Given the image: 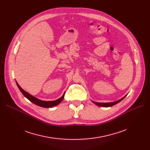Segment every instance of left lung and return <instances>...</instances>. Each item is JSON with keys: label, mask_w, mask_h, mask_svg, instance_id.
<instances>
[{"label": "left lung", "mask_w": 150, "mask_h": 150, "mask_svg": "<svg viewBox=\"0 0 150 150\" xmlns=\"http://www.w3.org/2000/svg\"><path fill=\"white\" fill-rule=\"evenodd\" d=\"M126 96H125L123 97L122 98H121V99H120V100H117V101H114V102H110V103H98V102H95V101H92V102H93V103L94 104H96V105H97V106H101V107H110V106H113V105H116V104L118 103H119V102L121 101Z\"/></svg>", "instance_id": "left-lung-1"}]
</instances>
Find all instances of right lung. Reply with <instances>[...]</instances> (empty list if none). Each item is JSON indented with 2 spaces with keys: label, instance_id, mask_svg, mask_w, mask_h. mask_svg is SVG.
I'll return each mask as SVG.
<instances>
[{
  "label": "right lung",
  "instance_id": "1",
  "mask_svg": "<svg viewBox=\"0 0 150 150\" xmlns=\"http://www.w3.org/2000/svg\"><path fill=\"white\" fill-rule=\"evenodd\" d=\"M16 84H17L18 88L21 91V92L22 93L23 95L28 100H29L31 102H32L33 103H34V104H35L38 106L43 107V108H52V107H53L54 106H57V105H58V104H59L61 103L62 100H63V98H64V93H65L63 94L61 98H58L56 100H54V101H43V100H39V99L32 96L31 95H30V93H28V92H25L24 90L22 89L17 82H16Z\"/></svg>",
  "mask_w": 150,
  "mask_h": 150
}]
</instances>
